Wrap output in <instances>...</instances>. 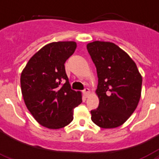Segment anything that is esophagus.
Listing matches in <instances>:
<instances>
[{
	"label": "esophagus",
	"instance_id": "esophagus-1",
	"mask_svg": "<svg viewBox=\"0 0 159 159\" xmlns=\"http://www.w3.org/2000/svg\"><path fill=\"white\" fill-rule=\"evenodd\" d=\"M90 93H91V92H90V90L88 89V88H85V89L83 90V94H84L85 97H88L90 95Z\"/></svg>",
	"mask_w": 159,
	"mask_h": 159
}]
</instances>
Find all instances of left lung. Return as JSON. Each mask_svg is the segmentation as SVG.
Segmentation results:
<instances>
[{
    "mask_svg": "<svg viewBox=\"0 0 159 159\" xmlns=\"http://www.w3.org/2000/svg\"><path fill=\"white\" fill-rule=\"evenodd\" d=\"M87 48L98 77L99 106L91 111L92 120L103 129L119 127L138 106L142 76L128 53L114 43L94 41Z\"/></svg>",
    "mask_w": 159,
    "mask_h": 159,
    "instance_id": "8db88e82",
    "label": "left lung"
}]
</instances>
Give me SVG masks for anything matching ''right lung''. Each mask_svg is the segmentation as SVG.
I'll use <instances>...</instances> for the list:
<instances>
[{
  "label": "right lung",
  "instance_id": "right-lung-1",
  "mask_svg": "<svg viewBox=\"0 0 159 159\" xmlns=\"http://www.w3.org/2000/svg\"><path fill=\"white\" fill-rule=\"evenodd\" d=\"M77 43H48L31 57L21 72L24 102L41 125L57 129L73 120V108L82 103V93L71 89L64 63L74 53ZM66 82L61 86V82Z\"/></svg>",
  "mask_w": 159,
  "mask_h": 159
}]
</instances>
